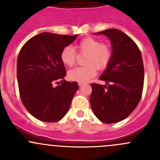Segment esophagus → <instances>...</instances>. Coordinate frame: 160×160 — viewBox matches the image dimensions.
Instances as JSON below:
<instances>
[{"mask_svg":"<svg viewBox=\"0 0 160 160\" xmlns=\"http://www.w3.org/2000/svg\"><path fill=\"white\" fill-rule=\"evenodd\" d=\"M83 84H84V83H83V82H79V83H78V85H79V86H80V87L83 86Z\"/></svg>","mask_w":160,"mask_h":160,"instance_id":"1","label":"esophagus"}]
</instances>
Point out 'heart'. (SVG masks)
<instances>
[{"label":"heart","mask_w":160,"mask_h":160,"mask_svg":"<svg viewBox=\"0 0 160 160\" xmlns=\"http://www.w3.org/2000/svg\"><path fill=\"white\" fill-rule=\"evenodd\" d=\"M74 49L80 55H87L83 67H76L67 73L69 80L77 82H87L95 77L97 68L104 70L108 66L111 59V50L108 45L98 39L88 37L77 43ZM71 46H66L61 51L60 59L67 67H72L77 60V53Z\"/></svg>","instance_id":"b5f03b06"}]
</instances>
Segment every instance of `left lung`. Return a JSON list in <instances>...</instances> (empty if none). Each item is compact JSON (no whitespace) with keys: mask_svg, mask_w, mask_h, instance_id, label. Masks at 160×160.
I'll list each match as a JSON object with an SVG mask.
<instances>
[{"mask_svg":"<svg viewBox=\"0 0 160 160\" xmlns=\"http://www.w3.org/2000/svg\"><path fill=\"white\" fill-rule=\"evenodd\" d=\"M109 38L111 59L100 77L104 86L91 83L92 111L104 123L126 118L141 99L144 84V67L141 52L135 42L120 30L110 28L97 32Z\"/></svg>","mask_w":160,"mask_h":160,"instance_id":"8db88e82","label":"left lung"}]
</instances>
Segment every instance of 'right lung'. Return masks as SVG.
<instances>
[{"label":"right lung","mask_w":160,"mask_h":160,"mask_svg":"<svg viewBox=\"0 0 160 160\" xmlns=\"http://www.w3.org/2000/svg\"><path fill=\"white\" fill-rule=\"evenodd\" d=\"M77 35L43 32L30 38L20 50L17 79L21 99L28 112L42 122L61 120L78 90L77 82L63 80L67 73L60 59L61 51ZM59 80L62 84L53 87Z\"/></svg>","instance_id":"obj_1"}]
</instances>
